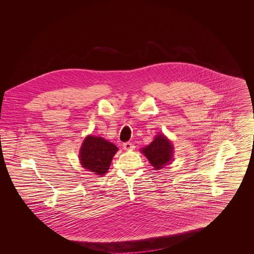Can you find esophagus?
<instances>
[{
	"label": "esophagus",
	"instance_id": "esophagus-1",
	"mask_svg": "<svg viewBox=\"0 0 254 254\" xmlns=\"http://www.w3.org/2000/svg\"><path fill=\"white\" fill-rule=\"evenodd\" d=\"M123 147L126 150H132L135 148V145H133L132 143H130V142H127V143H124Z\"/></svg>",
	"mask_w": 254,
	"mask_h": 254
}]
</instances>
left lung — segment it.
I'll return each mask as SVG.
<instances>
[{"label": "left lung", "mask_w": 254, "mask_h": 254, "mask_svg": "<svg viewBox=\"0 0 254 254\" xmlns=\"http://www.w3.org/2000/svg\"><path fill=\"white\" fill-rule=\"evenodd\" d=\"M172 150L173 147L169 140L164 135H158L150 145L142 149V152L154 169H161L172 160Z\"/></svg>", "instance_id": "1"}]
</instances>
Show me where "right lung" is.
<instances>
[{
    "label": "right lung",
    "instance_id": "add662e5",
    "mask_svg": "<svg viewBox=\"0 0 254 254\" xmlns=\"http://www.w3.org/2000/svg\"><path fill=\"white\" fill-rule=\"evenodd\" d=\"M118 147L102 137L87 136L80 150L81 164L85 169L103 175L108 172Z\"/></svg>",
    "mask_w": 254,
    "mask_h": 254
}]
</instances>
